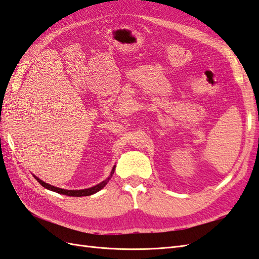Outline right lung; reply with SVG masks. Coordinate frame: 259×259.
I'll use <instances>...</instances> for the list:
<instances>
[{
    "mask_svg": "<svg viewBox=\"0 0 259 259\" xmlns=\"http://www.w3.org/2000/svg\"><path fill=\"white\" fill-rule=\"evenodd\" d=\"M115 170H116V165H113L112 170L109 174V177H108L105 181L100 182L99 184L95 185V186H92V188H88V189H83V190H65V189H61V188H57V186H54V185H51L48 184L44 181H41L40 179H38L37 177L34 178L37 180V182L40 183V185H43L45 189L47 190H51L53 192H56V193H59V194H64V195H68V196H88V195H93L95 193H97V192H99L101 189H104L105 186L107 185V183L109 182V180L112 178L113 173H115Z\"/></svg>",
    "mask_w": 259,
    "mask_h": 259,
    "instance_id": "right-lung-1",
    "label": "right lung"
}]
</instances>
